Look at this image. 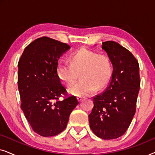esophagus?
<instances>
[{
    "label": "esophagus",
    "mask_w": 155,
    "mask_h": 155,
    "mask_svg": "<svg viewBox=\"0 0 155 155\" xmlns=\"http://www.w3.org/2000/svg\"><path fill=\"white\" fill-rule=\"evenodd\" d=\"M82 99H83V97H77V99L78 101H81L82 100Z\"/></svg>",
    "instance_id": "esophagus-1"
}]
</instances>
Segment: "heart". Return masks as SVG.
Instances as JSON below:
<instances>
[{
  "label": "heart",
  "mask_w": 155,
  "mask_h": 155,
  "mask_svg": "<svg viewBox=\"0 0 155 155\" xmlns=\"http://www.w3.org/2000/svg\"><path fill=\"white\" fill-rule=\"evenodd\" d=\"M80 71L82 80L68 90L71 94L75 96L92 94L97 87L102 90L109 84L111 75L109 58L104 55H98L84 48L72 55L71 62L61 60L57 65L59 80L66 86H71L75 82L78 73Z\"/></svg>",
  "instance_id": "heart-1"
}]
</instances>
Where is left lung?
I'll return each mask as SVG.
<instances>
[{"label":"left lung","mask_w":155,"mask_h":155,"mask_svg":"<svg viewBox=\"0 0 155 155\" xmlns=\"http://www.w3.org/2000/svg\"><path fill=\"white\" fill-rule=\"evenodd\" d=\"M101 48L113 65V73L107 90L93 98L89 122L97 137L111 140L126 133L135 114L140 86L139 64L128 49L115 41L103 42Z\"/></svg>","instance_id":"left-lung-1"}]
</instances>
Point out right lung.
<instances>
[{
	"mask_svg": "<svg viewBox=\"0 0 155 155\" xmlns=\"http://www.w3.org/2000/svg\"><path fill=\"white\" fill-rule=\"evenodd\" d=\"M70 48L49 37L38 38L25 48L18 62L21 109L32 130L41 136H55L64 130L70 114L79 104L75 96L58 99L62 94L67 97V92L57 65Z\"/></svg>",
	"mask_w": 155,
	"mask_h": 155,
	"instance_id": "right-lung-1",
	"label": "right lung"
}]
</instances>
